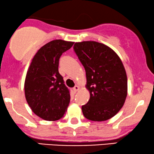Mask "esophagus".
<instances>
[{"label":"esophagus","mask_w":154,"mask_h":154,"mask_svg":"<svg viewBox=\"0 0 154 154\" xmlns=\"http://www.w3.org/2000/svg\"><path fill=\"white\" fill-rule=\"evenodd\" d=\"M73 90H74L75 92H77V91H79V86H78V85H75L74 88H73Z\"/></svg>","instance_id":"1"}]
</instances>
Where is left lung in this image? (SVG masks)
<instances>
[{"label":"left lung","mask_w":154,"mask_h":154,"mask_svg":"<svg viewBox=\"0 0 154 154\" xmlns=\"http://www.w3.org/2000/svg\"><path fill=\"white\" fill-rule=\"evenodd\" d=\"M75 53L86 72L90 97L82 106L86 119L106 121L116 114L127 97V75L123 63L112 49L95 41L75 43Z\"/></svg>","instance_id":"left-lung-1"}]
</instances>
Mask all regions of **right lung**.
<instances>
[{
	"instance_id": "obj_1",
	"label": "right lung",
	"mask_w": 154,
	"mask_h": 154,
	"mask_svg": "<svg viewBox=\"0 0 154 154\" xmlns=\"http://www.w3.org/2000/svg\"><path fill=\"white\" fill-rule=\"evenodd\" d=\"M73 42L54 40L40 48L27 71L25 97L33 112L46 121L63 117L70 102V90L58 70L62 53Z\"/></svg>"
}]
</instances>
